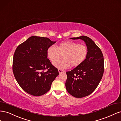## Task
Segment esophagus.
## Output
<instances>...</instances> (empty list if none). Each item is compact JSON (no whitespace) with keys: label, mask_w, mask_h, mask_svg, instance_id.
<instances>
[{"label":"esophagus","mask_w":121,"mask_h":121,"mask_svg":"<svg viewBox=\"0 0 121 121\" xmlns=\"http://www.w3.org/2000/svg\"><path fill=\"white\" fill-rule=\"evenodd\" d=\"M58 71H59V73H63V72H64V71L61 69H59Z\"/></svg>","instance_id":"esophagus-1"}]
</instances>
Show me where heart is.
Listing matches in <instances>:
<instances>
[{
    "label": "heart",
    "mask_w": 121,
    "mask_h": 121,
    "mask_svg": "<svg viewBox=\"0 0 121 121\" xmlns=\"http://www.w3.org/2000/svg\"><path fill=\"white\" fill-rule=\"evenodd\" d=\"M88 50L85 44L72 41L61 43L55 47L51 46L47 51L49 59L54 62L62 55L63 58L53 63L55 67L63 69L69 66L77 67L84 62L88 55Z\"/></svg>",
    "instance_id": "heart-1"
}]
</instances>
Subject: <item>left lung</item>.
Segmentation results:
<instances>
[{"instance_id":"obj_1","label":"left lung","mask_w":121,"mask_h":121,"mask_svg":"<svg viewBox=\"0 0 121 121\" xmlns=\"http://www.w3.org/2000/svg\"><path fill=\"white\" fill-rule=\"evenodd\" d=\"M71 39L83 40L88 50L84 62L66 72L67 92L74 97L82 98L91 94L97 87L104 72V58L100 49L90 38L81 36Z\"/></svg>"}]
</instances>
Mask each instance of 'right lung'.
<instances>
[{"label": "right lung", "instance_id": "add662e5", "mask_svg": "<svg viewBox=\"0 0 121 121\" xmlns=\"http://www.w3.org/2000/svg\"><path fill=\"white\" fill-rule=\"evenodd\" d=\"M55 43L47 37L33 36L17 48L13 61V75L20 87L30 95L46 94L59 74L47 58L48 49Z\"/></svg>", "mask_w": 121, "mask_h": 121}]
</instances>
